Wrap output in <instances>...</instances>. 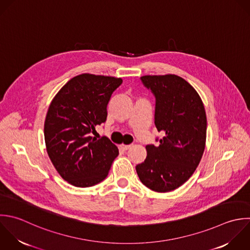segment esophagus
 <instances>
[{"label": "esophagus", "instance_id": "obj_1", "mask_svg": "<svg viewBox=\"0 0 250 250\" xmlns=\"http://www.w3.org/2000/svg\"><path fill=\"white\" fill-rule=\"evenodd\" d=\"M130 147H131V145H125V144H121V145L119 146V148L122 149V150H124V151L128 150Z\"/></svg>", "mask_w": 250, "mask_h": 250}]
</instances>
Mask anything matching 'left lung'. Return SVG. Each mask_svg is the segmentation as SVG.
Instances as JSON below:
<instances>
[{"mask_svg": "<svg viewBox=\"0 0 250 250\" xmlns=\"http://www.w3.org/2000/svg\"><path fill=\"white\" fill-rule=\"evenodd\" d=\"M141 80L156 96L155 125L165 136L158 146H146L147 157L136 172L146 187L167 193L183 185L202 160L206 110L197 90L177 75H147Z\"/></svg>", "mask_w": 250, "mask_h": 250, "instance_id": "8db88e82", "label": "left lung"}]
</instances>
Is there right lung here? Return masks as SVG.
Returning a JSON list of instances; mask_svg holds the SVG:
<instances>
[{
	"label": "right lung",
	"mask_w": 250,
	"mask_h": 250,
	"mask_svg": "<svg viewBox=\"0 0 250 250\" xmlns=\"http://www.w3.org/2000/svg\"><path fill=\"white\" fill-rule=\"evenodd\" d=\"M123 80L81 74L68 81L53 97L44 121L47 155L69 184L90 187L104 180L118 147L108 138L92 136L107 119V104Z\"/></svg>",
	"instance_id": "1"
}]
</instances>
